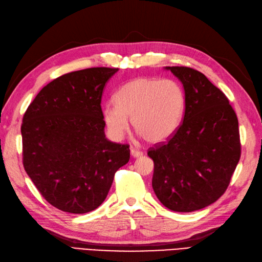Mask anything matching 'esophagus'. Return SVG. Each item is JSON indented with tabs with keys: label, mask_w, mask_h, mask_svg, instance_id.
Returning <instances> with one entry per match:
<instances>
[{
	"label": "esophagus",
	"mask_w": 262,
	"mask_h": 262,
	"mask_svg": "<svg viewBox=\"0 0 262 262\" xmlns=\"http://www.w3.org/2000/svg\"><path fill=\"white\" fill-rule=\"evenodd\" d=\"M130 156L134 157V158H139V157L142 156V152H141V151L137 150V149H134V148H133V149L130 150Z\"/></svg>",
	"instance_id": "obj_1"
}]
</instances>
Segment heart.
Segmentation results:
<instances>
[{
	"mask_svg": "<svg viewBox=\"0 0 262 262\" xmlns=\"http://www.w3.org/2000/svg\"><path fill=\"white\" fill-rule=\"evenodd\" d=\"M116 105L103 108V120L110 135L121 139L129 127L150 143L171 138L183 122L186 96L179 82L158 77H139L117 91Z\"/></svg>",
	"mask_w": 262,
	"mask_h": 262,
	"instance_id": "heart-1",
	"label": "heart"
}]
</instances>
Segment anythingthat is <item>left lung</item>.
Masks as SVG:
<instances>
[{"instance_id": "left-lung-1", "label": "left lung", "mask_w": 262, "mask_h": 262, "mask_svg": "<svg viewBox=\"0 0 262 262\" xmlns=\"http://www.w3.org/2000/svg\"><path fill=\"white\" fill-rule=\"evenodd\" d=\"M186 96L180 128L148 151L152 187L161 204L191 212L213 204L229 186L241 158L238 120L229 100L206 76L190 67L166 66Z\"/></svg>"}]
</instances>
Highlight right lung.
Wrapping results in <instances>:
<instances>
[{"mask_svg":"<svg viewBox=\"0 0 262 262\" xmlns=\"http://www.w3.org/2000/svg\"><path fill=\"white\" fill-rule=\"evenodd\" d=\"M108 67L52 80L29 104L21 124L25 171L50 205L87 213L107 196L114 174L129 161V146L105 138L101 99Z\"/></svg>","mask_w":262,"mask_h":262,"instance_id":"right-lung-1","label":"right lung"}]
</instances>
